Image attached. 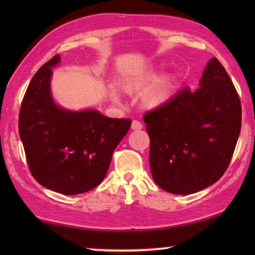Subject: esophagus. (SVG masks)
I'll use <instances>...</instances> for the list:
<instances>
[{"mask_svg":"<svg viewBox=\"0 0 255 255\" xmlns=\"http://www.w3.org/2000/svg\"><path fill=\"white\" fill-rule=\"evenodd\" d=\"M143 128V124L140 122H138V120H132L131 123V129L133 130H139V129Z\"/></svg>","mask_w":255,"mask_h":255,"instance_id":"34e87169","label":"esophagus"}]
</instances>
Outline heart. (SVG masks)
<instances>
[{
    "instance_id": "b5f03b06",
    "label": "heart",
    "mask_w": 255,
    "mask_h": 255,
    "mask_svg": "<svg viewBox=\"0 0 255 255\" xmlns=\"http://www.w3.org/2000/svg\"><path fill=\"white\" fill-rule=\"evenodd\" d=\"M159 79V74L157 72H149L140 76L131 77L126 81L124 84V89L127 92H138L147 86L156 83ZM170 82L169 80H163L157 85H155L153 89L145 94L144 105L148 108H155L161 106L162 103L167 100L170 96Z\"/></svg>"
}]
</instances>
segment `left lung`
<instances>
[{"label": "left lung", "mask_w": 255, "mask_h": 255, "mask_svg": "<svg viewBox=\"0 0 255 255\" xmlns=\"http://www.w3.org/2000/svg\"><path fill=\"white\" fill-rule=\"evenodd\" d=\"M149 166L159 188L191 195L222 178L242 126L241 100L221 62L211 58L200 88L189 86L144 116Z\"/></svg>", "instance_id": "8db88e82"}]
</instances>
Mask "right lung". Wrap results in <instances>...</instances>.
Wrapping results in <instances>:
<instances>
[{
  "mask_svg": "<svg viewBox=\"0 0 255 255\" xmlns=\"http://www.w3.org/2000/svg\"><path fill=\"white\" fill-rule=\"evenodd\" d=\"M59 59L55 55L30 81L19 112V133L34 180L62 195H79L105 179L112 154L131 120L56 106L49 81L51 67Z\"/></svg>",
  "mask_w": 255,
  "mask_h": 255,
  "instance_id": "1",
  "label": "right lung"
}]
</instances>
